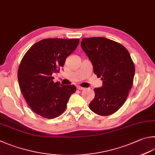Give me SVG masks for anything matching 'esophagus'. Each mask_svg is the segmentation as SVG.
Masks as SVG:
<instances>
[{
    "mask_svg": "<svg viewBox=\"0 0 155 155\" xmlns=\"http://www.w3.org/2000/svg\"><path fill=\"white\" fill-rule=\"evenodd\" d=\"M77 89L80 90H83L85 89V87H81V86H77Z\"/></svg>",
    "mask_w": 155,
    "mask_h": 155,
    "instance_id": "34e87169",
    "label": "esophagus"
}]
</instances>
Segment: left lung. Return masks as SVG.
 Masks as SVG:
<instances>
[{
	"label": "left lung",
	"mask_w": 155,
	"mask_h": 155,
	"mask_svg": "<svg viewBox=\"0 0 155 155\" xmlns=\"http://www.w3.org/2000/svg\"><path fill=\"white\" fill-rule=\"evenodd\" d=\"M81 47L93 65L103 86L94 88L90 110L100 115L116 112L125 103L132 88L135 67L129 52L123 45L103 37L83 38Z\"/></svg>",
	"instance_id": "1"
}]
</instances>
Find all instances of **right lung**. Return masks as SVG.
<instances>
[{"instance_id": "right-lung-1", "label": "right lung", "mask_w": 155, "mask_h": 155, "mask_svg": "<svg viewBox=\"0 0 155 155\" xmlns=\"http://www.w3.org/2000/svg\"><path fill=\"white\" fill-rule=\"evenodd\" d=\"M79 39L48 38L36 42L25 54L17 77L19 87L31 109L38 115L54 119L61 115L69 98L76 91L74 85L54 82L52 75L64 66Z\"/></svg>"}]
</instances>
